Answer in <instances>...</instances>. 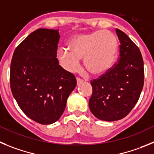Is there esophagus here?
Wrapping results in <instances>:
<instances>
[{"instance_id":"obj_1","label":"esophagus","mask_w":154,"mask_h":154,"mask_svg":"<svg viewBox=\"0 0 154 154\" xmlns=\"http://www.w3.org/2000/svg\"><path fill=\"white\" fill-rule=\"evenodd\" d=\"M83 82H84V80H83L82 79L77 77V84H78V85L80 84H81V83H83Z\"/></svg>"}]
</instances>
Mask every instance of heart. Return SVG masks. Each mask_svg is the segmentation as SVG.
<instances>
[{
    "mask_svg": "<svg viewBox=\"0 0 154 154\" xmlns=\"http://www.w3.org/2000/svg\"><path fill=\"white\" fill-rule=\"evenodd\" d=\"M117 51V36L109 30H97L72 37L68 50L60 49L58 57L65 68L71 72L77 70L80 59L84 58L86 69L94 75H100L111 68Z\"/></svg>",
    "mask_w": 154,
    "mask_h": 154,
    "instance_id": "1",
    "label": "heart"
}]
</instances>
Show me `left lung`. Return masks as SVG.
I'll use <instances>...</instances> for the list:
<instances>
[{"instance_id":"8db88e82","label":"left lung","mask_w":154,"mask_h":154,"mask_svg":"<svg viewBox=\"0 0 154 154\" xmlns=\"http://www.w3.org/2000/svg\"><path fill=\"white\" fill-rule=\"evenodd\" d=\"M116 33L120 44L117 63L98 78L91 80L93 93L90 110L97 118L105 121L125 117L137 103L144 83L140 49L122 30L116 29Z\"/></svg>"}]
</instances>
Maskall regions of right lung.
<instances>
[{"label": "right lung", "mask_w": 154, "mask_h": 154, "mask_svg": "<svg viewBox=\"0 0 154 154\" xmlns=\"http://www.w3.org/2000/svg\"><path fill=\"white\" fill-rule=\"evenodd\" d=\"M58 30L41 28L14 52L10 84L14 97L29 118L41 124L59 120L77 85L75 76L59 65Z\"/></svg>", "instance_id": "add662e5"}]
</instances>
